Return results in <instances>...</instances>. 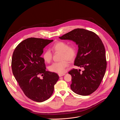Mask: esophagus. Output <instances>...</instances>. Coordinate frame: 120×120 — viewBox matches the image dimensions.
Listing matches in <instances>:
<instances>
[{"instance_id": "34e87169", "label": "esophagus", "mask_w": 120, "mask_h": 120, "mask_svg": "<svg viewBox=\"0 0 120 120\" xmlns=\"http://www.w3.org/2000/svg\"><path fill=\"white\" fill-rule=\"evenodd\" d=\"M64 75H65V74H58V75H59V77H61V76H62Z\"/></svg>"}]
</instances>
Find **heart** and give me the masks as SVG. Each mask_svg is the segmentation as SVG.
<instances>
[{
    "label": "heart",
    "mask_w": 120,
    "mask_h": 120,
    "mask_svg": "<svg viewBox=\"0 0 120 120\" xmlns=\"http://www.w3.org/2000/svg\"><path fill=\"white\" fill-rule=\"evenodd\" d=\"M53 51L56 52L61 53L59 62L53 63L48 67L50 71L62 74L64 73L65 68L69 65L68 61L72 62L76 56V48L75 45H69L68 44L63 41H59L55 43L52 47ZM42 57L44 61L47 63L51 62L52 59V53L47 50L44 52Z\"/></svg>",
    "instance_id": "b5f03b06"
}]
</instances>
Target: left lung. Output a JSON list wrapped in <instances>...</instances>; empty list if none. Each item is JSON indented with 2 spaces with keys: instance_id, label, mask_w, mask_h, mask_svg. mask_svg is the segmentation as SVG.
I'll return each instance as SVG.
<instances>
[{
  "instance_id": "1",
  "label": "left lung",
  "mask_w": 120,
  "mask_h": 120,
  "mask_svg": "<svg viewBox=\"0 0 120 120\" xmlns=\"http://www.w3.org/2000/svg\"><path fill=\"white\" fill-rule=\"evenodd\" d=\"M59 38L73 40L78 45L74 64L84 69L81 73L74 68L68 72L72 76L71 89L81 95L92 94L99 87L106 69L105 50L101 39L95 33L82 28L74 29Z\"/></svg>"
}]
</instances>
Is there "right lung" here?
Returning <instances> with one entry per match:
<instances>
[{
  "mask_svg": "<svg viewBox=\"0 0 120 120\" xmlns=\"http://www.w3.org/2000/svg\"><path fill=\"white\" fill-rule=\"evenodd\" d=\"M53 40L31 38L20 43L12 55V72L24 94L31 100L42 102L52 95L58 75L46 71L41 55ZM42 76L40 79L39 75Z\"/></svg>",
  "mask_w": 120,
  "mask_h": 120,
  "instance_id": "obj_1",
  "label": "right lung"
}]
</instances>
